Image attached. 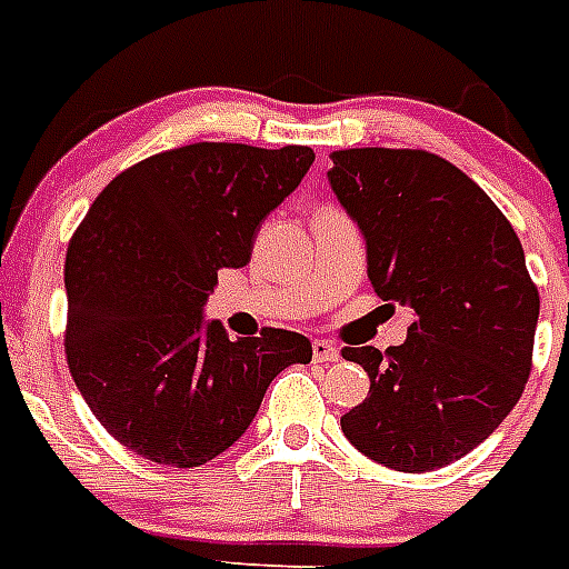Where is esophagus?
I'll list each match as a JSON object with an SVG mask.
<instances>
[{
    "instance_id": "1",
    "label": "esophagus",
    "mask_w": 569,
    "mask_h": 569,
    "mask_svg": "<svg viewBox=\"0 0 569 569\" xmlns=\"http://www.w3.org/2000/svg\"><path fill=\"white\" fill-rule=\"evenodd\" d=\"M312 357H316V362H339V348L327 339H316L312 341Z\"/></svg>"
}]
</instances>
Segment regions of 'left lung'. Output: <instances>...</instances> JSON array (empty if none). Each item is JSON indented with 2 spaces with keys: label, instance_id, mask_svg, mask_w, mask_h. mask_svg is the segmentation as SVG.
Here are the masks:
<instances>
[{
  "label": "left lung",
  "instance_id": "obj_1",
  "mask_svg": "<svg viewBox=\"0 0 569 569\" xmlns=\"http://www.w3.org/2000/svg\"><path fill=\"white\" fill-rule=\"evenodd\" d=\"M330 160L373 292L412 312L403 345L341 350L371 377L341 429L386 468H445L500 427L532 371L540 298L523 244L485 189L432 151L345 149Z\"/></svg>",
  "mask_w": 569,
  "mask_h": 569
}]
</instances>
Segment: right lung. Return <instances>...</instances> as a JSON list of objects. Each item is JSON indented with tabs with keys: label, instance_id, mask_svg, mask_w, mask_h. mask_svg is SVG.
I'll use <instances>...</instances> for the list:
<instances>
[{
	"label": "right lung",
	"instance_id": "obj_1",
	"mask_svg": "<svg viewBox=\"0 0 569 569\" xmlns=\"http://www.w3.org/2000/svg\"><path fill=\"white\" fill-rule=\"evenodd\" d=\"M312 160L307 146L192 142L133 163L92 201L69 239L63 350L119 445L198 468L251 427L277 373L312 359L300 332L230 341L201 318L219 271L251 260L262 219Z\"/></svg>",
	"mask_w": 569,
	"mask_h": 569
}]
</instances>
